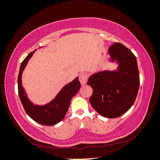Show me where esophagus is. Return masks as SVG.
Wrapping results in <instances>:
<instances>
[{"label":"esophagus","mask_w":160,"mask_h":160,"mask_svg":"<svg viewBox=\"0 0 160 160\" xmlns=\"http://www.w3.org/2000/svg\"><path fill=\"white\" fill-rule=\"evenodd\" d=\"M88 75L86 73H81L79 76V80L80 83L82 85H85L86 84L87 81H88Z\"/></svg>","instance_id":"obj_1"}]
</instances>
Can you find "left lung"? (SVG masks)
Returning a JSON list of instances; mask_svg holds the SVG:
<instances>
[{"instance_id": "obj_1", "label": "left lung", "mask_w": 160, "mask_h": 160, "mask_svg": "<svg viewBox=\"0 0 160 160\" xmlns=\"http://www.w3.org/2000/svg\"><path fill=\"white\" fill-rule=\"evenodd\" d=\"M112 61L117 60L118 70L94 74L88 84L93 92L90 102L94 110L104 117L116 118L128 111L136 99L140 75L136 57L132 51L116 42L109 48Z\"/></svg>"}]
</instances>
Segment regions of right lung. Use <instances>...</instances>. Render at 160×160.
Here are the masks:
<instances>
[{"label":"right lung","instance_id":"right-lung-1","mask_svg":"<svg viewBox=\"0 0 160 160\" xmlns=\"http://www.w3.org/2000/svg\"><path fill=\"white\" fill-rule=\"evenodd\" d=\"M34 51L29 53L21 63L18 79L19 97L24 109L29 117L42 125L53 126L64 118L68 110L70 101L79 91L81 84L78 78H76L72 82L65 86L55 99L48 104L43 106H37L32 104L28 99L25 91L22 86L21 78L22 71Z\"/></svg>","mask_w":160,"mask_h":160}]
</instances>
